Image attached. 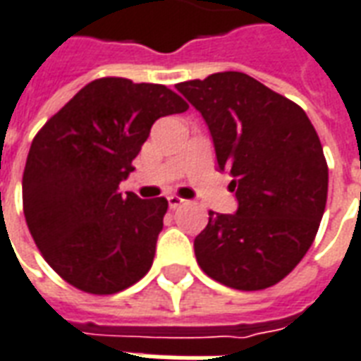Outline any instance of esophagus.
I'll list each match as a JSON object with an SVG mask.
<instances>
[{"label":"esophagus","instance_id":"34e87169","mask_svg":"<svg viewBox=\"0 0 361 361\" xmlns=\"http://www.w3.org/2000/svg\"><path fill=\"white\" fill-rule=\"evenodd\" d=\"M167 202H169L171 209H177V207L184 205V202H186V200H183V197H178V196H169L167 197Z\"/></svg>","mask_w":361,"mask_h":361}]
</instances>
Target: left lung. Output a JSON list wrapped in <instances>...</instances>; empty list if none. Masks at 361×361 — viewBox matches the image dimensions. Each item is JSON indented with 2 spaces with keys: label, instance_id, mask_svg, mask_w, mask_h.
Segmentation results:
<instances>
[{
  "label": "left lung",
  "instance_id": "obj_1",
  "mask_svg": "<svg viewBox=\"0 0 361 361\" xmlns=\"http://www.w3.org/2000/svg\"><path fill=\"white\" fill-rule=\"evenodd\" d=\"M202 114L216 164L230 171L238 211H209L196 235L197 264L240 291L286 278L318 234L327 202V161L305 110L243 72L178 83Z\"/></svg>",
  "mask_w": 361,
  "mask_h": 361
}]
</instances>
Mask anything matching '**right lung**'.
I'll list each match as a JSON object with an SVG mask.
<instances>
[{
	"instance_id": "1",
	"label": "right lung",
	"mask_w": 361,
	"mask_h": 361,
	"mask_svg": "<svg viewBox=\"0 0 361 361\" xmlns=\"http://www.w3.org/2000/svg\"><path fill=\"white\" fill-rule=\"evenodd\" d=\"M186 110L165 85L100 78L37 131L23 175L24 216L43 259L70 286L112 295L150 270L167 200L123 196L119 183L154 121Z\"/></svg>"
}]
</instances>
